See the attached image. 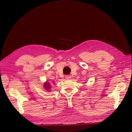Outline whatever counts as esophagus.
Wrapping results in <instances>:
<instances>
[{"label": "esophagus", "mask_w": 132, "mask_h": 132, "mask_svg": "<svg viewBox=\"0 0 132 132\" xmlns=\"http://www.w3.org/2000/svg\"><path fill=\"white\" fill-rule=\"evenodd\" d=\"M65 78L66 79H67V80H69V79H70L71 78V77H70V75H66Z\"/></svg>", "instance_id": "34e87169"}]
</instances>
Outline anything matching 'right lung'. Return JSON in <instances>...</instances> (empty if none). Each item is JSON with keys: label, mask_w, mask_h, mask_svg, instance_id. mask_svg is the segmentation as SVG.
<instances>
[{"label": "right lung", "mask_w": 132, "mask_h": 132, "mask_svg": "<svg viewBox=\"0 0 132 132\" xmlns=\"http://www.w3.org/2000/svg\"><path fill=\"white\" fill-rule=\"evenodd\" d=\"M51 84L49 82L46 81V82H45V83L43 84L44 89H45V90H46L48 91H50V90L51 89Z\"/></svg>", "instance_id": "right-lung-1"}]
</instances>
